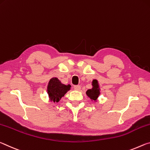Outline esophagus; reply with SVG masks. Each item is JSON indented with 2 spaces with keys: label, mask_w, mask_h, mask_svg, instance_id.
<instances>
[{
  "label": "esophagus",
  "mask_w": 150,
  "mask_h": 150,
  "mask_svg": "<svg viewBox=\"0 0 150 150\" xmlns=\"http://www.w3.org/2000/svg\"><path fill=\"white\" fill-rule=\"evenodd\" d=\"M74 90L79 91V90H80V89H81V86L80 85H76L74 86Z\"/></svg>",
  "instance_id": "1"
}]
</instances>
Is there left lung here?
Returning <instances> with one entry per match:
<instances>
[{"instance_id":"obj_1","label":"left lung","mask_w":150,"mask_h":150,"mask_svg":"<svg viewBox=\"0 0 150 150\" xmlns=\"http://www.w3.org/2000/svg\"><path fill=\"white\" fill-rule=\"evenodd\" d=\"M93 88L92 89H89L87 90L86 94L89 96L92 100H96L98 96L100 95V90L98 86V81L96 80H94L92 81Z\"/></svg>"}]
</instances>
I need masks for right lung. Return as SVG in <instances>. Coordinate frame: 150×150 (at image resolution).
<instances>
[{
  "label": "right lung",
  "mask_w": 150,
  "mask_h": 150,
  "mask_svg": "<svg viewBox=\"0 0 150 150\" xmlns=\"http://www.w3.org/2000/svg\"><path fill=\"white\" fill-rule=\"evenodd\" d=\"M70 85L66 86L61 84L57 78H53L49 81L48 85V94L51 100L58 102L60 99L70 90Z\"/></svg>",
  "instance_id": "right-lung-1"
}]
</instances>
